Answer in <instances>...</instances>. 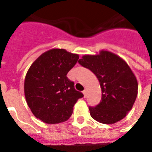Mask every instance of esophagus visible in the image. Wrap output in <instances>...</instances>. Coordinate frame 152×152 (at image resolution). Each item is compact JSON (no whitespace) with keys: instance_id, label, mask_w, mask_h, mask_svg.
Returning <instances> with one entry per match:
<instances>
[{"instance_id":"1","label":"esophagus","mask_w":152,"mask_h":152,"mask_svg":"<svg viewBox=\"0 0 152 152\" xmlns=\"http://www.w3.org/2000/svg\"><path fill=\"white\" fill-rule=\"evenodd\" d=\"M83 96H84V98L87 97V90H86V89H84V90H83Z\"/></svg>"}]
</instances>
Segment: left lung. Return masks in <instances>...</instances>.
I'll use <instances>...</instances> for the list:
<instances>
[{
	"mask_svg": "<svg viewBox=\"0 0 152 152\" xmlns=\"http://www.w3.org/2000/svg\"><path fill=\"white\" fill-rule=\"evenodd\" d=\"M78 62L96 76L102 92L99 104L89 107L91 118L102 124L123 119L138 93L137 80L129 64L118 55L103 50L97 54L83 55Z\"/></svg>",
	"mask_w": 152,
	"mask_h": 152,
	"instance_id": "8db88e82",
	"label": "left lung"
}]
</instances>
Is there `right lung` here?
<instances>
[{
	"mask_svg": "<svg viewBox=\"0 0 152 152\" xmlns=\"http://www.w3.org/2000/svg\"><path fill=\"white\" fill-rule=\"evenodd\" d=\"M78 59V54L53 48L40 55L28 69L24 80L26 101L32 113L44 123L66 121L77 100L83 97L66 76Z\"/></svg>",
	"mask_w": 152,
	"mask_h": 152,
	"instance_id": "1",
	"label": "right lung"
}]
</instances>
